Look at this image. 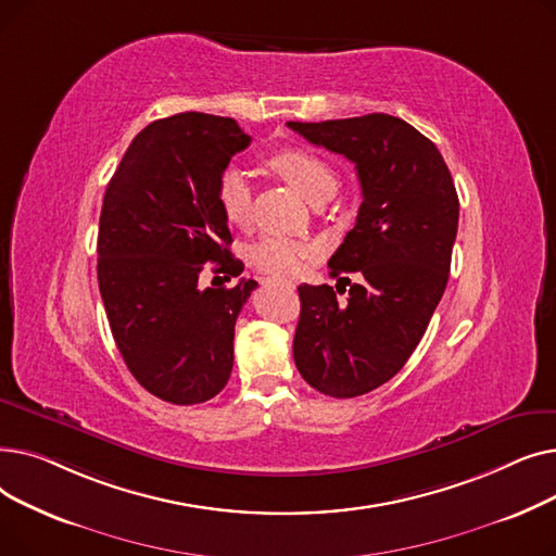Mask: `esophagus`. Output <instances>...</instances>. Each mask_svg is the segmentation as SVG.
<instances>
[{
	"instance_id": "34e87169",
	"label": "esophagus",
	"mask_w": 556,
	"mask_h": 556,
	"mask_svg": "<svg viewBox=\"0 0 556 556\" xmlns=\"http://www.w3.org/2000/svg\"><path fill=\"white\" fill-rule=\"evenodd\" d=\"M279 283H283V286H288V288H295V283L288 281V279H279Z\"/></svg>"
}]
</instances>
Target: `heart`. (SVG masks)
<instances>
[{
  "label": "heart",
  "instance_id": "heart-1",
  "mask_svg": "<svg viewBox=\"0 0 556 556\" xmlns=\"http://www.w3.org/2000/svg\"><path fill=\"white\" fill-rule=\"evenodd\" d=\"M281 180L300 191L308 202L319 204L329 200L338 189V175L333 166L302 146H283L266 157ZM252 185L248 175L237 166H225L216 182L218 207L229 225L243 227L252 216ZM315 254V245L286 237H266L252 245L250 258L256 268L270 275L295 273L302 261Z\"/></svg>",
  "mask_w": 556,
  "mask_h": 556
}]
</instances>
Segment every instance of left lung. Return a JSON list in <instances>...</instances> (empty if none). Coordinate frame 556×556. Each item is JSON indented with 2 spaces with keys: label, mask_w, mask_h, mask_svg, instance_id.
I'll return each instance as SVG.
<instances>
[{
  "label": "left lung",
  "mask_w": 556,
  "mask_h": 556,
  "mask_svg": "<svg viewBox=\"0 0 556 556\" xmlns=\"http://www.w3.org/2000/svg\"><path fill=\"white\" fill-rule=\"evenodd\" d=\"M315 146L356 164L363 202L329 258L338 286L300 290L293 356L304 381L336 399L376 390L413 356L451 270L459 200L437 146L399 116L288 122ZM349 274H358L352 285ZM350 295L340 301L339 286ZM339 292L336 294L334 290Z\"/></svg>",
  "instance_id": "8db88e82"
}]
</instances>
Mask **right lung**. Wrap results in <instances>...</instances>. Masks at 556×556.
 <instances>
[{"label":"right lung","mask_w":556,"mask_h":556,"mask_svg":"<svg viewBox=\"0 0 556 556\" xmlns=\"http://www.w3.org/2000/svg\"><path fill=\"white\" fill-rule=\"evenodd\" d=\"M250 141L229 116H166L132 139L103 195L97 273L112 338L137 383L175 405L227 386L233 325L256 288L198 283L204 263L227 281L243 273L216 182Z\"/></svg>","instance_id":"right-lung-1"}]
</instances>
